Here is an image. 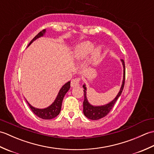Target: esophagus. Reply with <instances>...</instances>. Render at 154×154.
I'll use <instances>...</instances> for the list:
<instances>
[{"label": "esophagus", "mask_w": 154, "mask_h": 154, "mask_svg": "<svg viewBox=\"0 0 154 154\" xmlns=\"http://www.w3.org/2000/svg\"><path fill=\"white\" fill-rule=\"evenodd\" d=\"M79 81H80V78H75V79H73L71 81V86L72 87L78 86L79 85Z\"/></svg>", "instance_id": "obj_1"}]
</instances>
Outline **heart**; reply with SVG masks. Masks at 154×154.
Instances as JSON below:
<instances>
[{
	"label": "heart",
	"mask_w": 154,
	"mask_h": 154,
	"mask_svg": "<svg viewBox=\"0 0 154 154\" xmlns=\"http://www.w3.org/2000/svg\"><path fill=\"white\" fill-rule=\"evenodd\" d=\"M94 45L90 42H85L84 43L81 44L79 47L77 48L76 51L77 55L80 58L86 57L90 52L93 50ZM101 50L100 48H97L94 50L92 53V56H91V60L93 61H96L100 57Z\"/></svg>",
	"instance_id": "heart-1"
}]
</instances>
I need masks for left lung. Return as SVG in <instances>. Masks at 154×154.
<instances>
[{
  "mask_svg": "<svg viewBox=\"0 0 154 154\" xmlns=\"http://www.w3.org/2000/svg\"><path fill=\"white\" fill-rule=\"evenodd\" d=\"M122 62L123 67H124V76H123V81H122V86H121L120 90L119 91V94H117V96L115 97L112 101L109 104H105V105L103 106H93L91 105L88 102L87 99V95H86V90L87 88L85 87V85H83V87L84 88L83 92H84V101H83V114H85L87 118L89 119L96 120H99L102 118L106 116L109 113L111 109H112V107L114 105V103H116V101L119 99V97L120 96L121 93H122L124 87V83H125V64H124V61L123 60H121Z\"/></svg>",
  "mask_w": 154,
  "mask_h": 154,
  "instance_id": "obj_1",
  "label": "left lung"
}]
</instances>
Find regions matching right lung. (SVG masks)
Segmentation results:
<instances>
[{"instance_id": "add662e5", "label": "right lung", "mask_w": 154, "mask_h": 154, "mask_svg": "<svg viewBox=\"0 0 154 154\" xmlns=\"http://www.w3.org/2000/svg\"><path fill=\"white\" fill-rule=\"evenodd\" d=\"M45 32V30H43L42 31H41L40 33H38L33 39H32V41L30 42V44H28V45H30L32 42L36 40V39H38V38L43 36ZM69 89H70V81H69V82L65 83L64 85L61 87V89H60V92H59L54 102L52 103L50 106L45 108V109H36V108L33 107L32 105H30V104H29V103L27 100L26 102L28 104V105L30 106L31 110H32V112H33L35 115L38 116V117H40V119H45V120L52 119H54V118L56 117L58 114H60L61 111L62 101H63V97Z\"/></svg>"}]
</instances>
